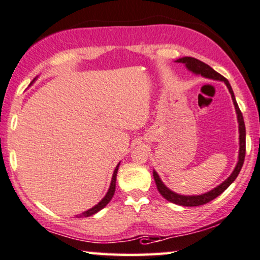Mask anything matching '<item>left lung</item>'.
Returning <instances> with one entry per match:
<instances>
[{"label":"left lung","mask_w":260,"mask_h":260,"mask_svg":"<svg viewBox=\"0 0 260 260\" xmlns=\"http://www.w3.org/2000/svg\"><path fill=\"white\" fill-rule=\"evenodd\" d=\"M176 61H177V63L184 64L185 68L188 69L189 71H191L192 74L201 75L206 78L215 79V81L224 82V84L227 85V88L231 92L232 100H233V103L235 107V112H237V115H238L239 146L240 147H239V157H238L237 166L234 168V170L231 174L230 177H228L224 182L221 183L220 185H217L216 188H214L213 190H210V191L206 192V193H202V195H192V196L179 195V193H177V192L171 191V190L161 182V179L159 178L157 172L153 170V177H154L155 184H157V189L165 200H168L169 202H172V203H175V205H178V206L196 207V206L206 205V203H208V202H210V201H213L214 199H216V197L221 195V193H222L224 190H226L228 186H230L232 183L235 181V178L238 177L239 172H240L241 168H243V164L245 160V152H246V129H245V122H244L243 114H241L240 109H239L238 103H237V101H235V96H234L233 90H232L230 82H228L227 79L223 77V76H221L219 72H216L214 69L210 68L209 65H207L206 63H203V61L196 59V58L183 57V58H179V59H177Z\"/></svg>","instance_id":"1"}]
</instances>
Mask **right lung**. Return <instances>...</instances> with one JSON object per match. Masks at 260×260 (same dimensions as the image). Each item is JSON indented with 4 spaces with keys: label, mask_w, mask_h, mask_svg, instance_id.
Returning <instances> with one entry per match:
<instances>
[{
    "label": "right lung",
    "mask_w": 260,
    "mask_h": 260,
    "mask_svg": "<svg viewBox=\"0 0 260 260\" xmlns=\"http://www.w3.org/2000/svg\"><path fill=\"white\" fill-rule=\"evenodd\" d=\"M119 165H120V162H119V164H117V166L115 168V170H114V174H113V177H112V182H110V186H109V189H108V192L106 193V196L103 197V199L100 201V202L95 207H92V208H90L89 210H86V212H84V213L79 214V215H76V217H88V216H91V215H94V214H96L98 212H100V210L103 209L107 205H108V203L110 202V200L113 199L114 192H115L116 175H117V170H119Z\"/></svg>",
    "instance_id": "right-lung-1"
}]
</instances>
